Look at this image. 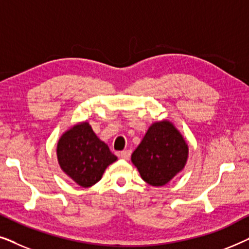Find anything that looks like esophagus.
Listing matches in <instances>:
<instances>
[{
    "label": "esophagus",
    "instance_id": "1",
    "mask_svg": "<svg viewBox=\"0 0 249 249\" xmlns=\"http://www.w3.org/2000/svg\"><path fill=\"white\" fill-rule=\"evenodd\" d=\"M119 156L122 160H129V158H130V151H122L120 154H119Z\"/></svg>",
    "mask_w": 249,
    "mask_h": 249
}]
</instances>
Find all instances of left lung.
I'll return each mask as SVG.
<instances>
[{"label":"left lung","instance_id":"1","mask_svg":"<svg viewBox=\"0 0 249 249\" xmlns=\"http://www.w3.org/2000/svg\"><path fill=\"white\" fill-rule=\"evenodd\" d=\"M189 147L169 120L155 121L131 154V162L148 185L162 187L185 168Z\"/></svg>","mask_w":249,"mask_h":249}]
</instances>
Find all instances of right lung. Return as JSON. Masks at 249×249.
Returning a JSON list of instances; mask_svg holds the SVG:
<instances>
[{"instance_id":"1","label":"right lung","mask_w":249,"mask_h":249,"mask_svg":"<svg viewBox=\"0 0 249 249\" xmlns=\"http://www.w3.org/2000/svg\"><path fill=\"white\" fill-rule=\"evenodd\" d=\"M56 158L61 170L83 188L100 181L105 169L118 160L87 121L78 122L61 135Z\"/></svg>"}]
</instances>
